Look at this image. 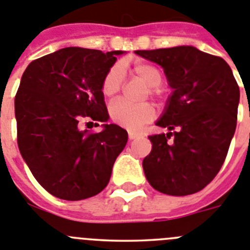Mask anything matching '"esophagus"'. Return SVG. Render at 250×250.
Returning a JSON list of instances; mask_svg holds the SVG:
<instances>
[{"label":"esophagus","instance_id":"1","mask_svg":"<svg viewBox=\"0 0 250 250\" xmlns=\"http://www.w3.org/2000/svg\"><path fill=\"white\" fill-rule=\"evenodd\" d=\"M128 137H129L130 141H133V139H136V138H138V137H141V134L137 133V132H132V130H129V132H128Z\"/></svg>","mask_w":250,"mask_h":250}]
</instances>
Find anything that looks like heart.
<instances>
[{
    "label": "heart",
    "mask_w": 250,
    "mask_h": 250,
    "mask_svg": "<svg viewBox=\"0 0 250 250\" xmlns=\"http://www.w3.org/2000/svg\"><path fill=\"white\" fill-rule=\"evenodd\" d=\"M133 71L139 78L148 84V92L152 97L161 94L159 84L162 83V73L156 66L146 62L134 64ZM125 67L122 63H116L105 72L101 83V91L105 98H114L120 93L125 82ZM109 116L116 125L130 130H137L149 123L156 117V109L150 103H130L120 100L112 103L109 107Z\"/></svg>",
    "instance_id": "b5f03b06"
}]
</instances>
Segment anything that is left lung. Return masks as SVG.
<instances>
[{
	"instance_id": "8db88e82",
	"label": "left lung",
	"mask_w": 250,
	"mask_h": 250,
	"mask_svg": "<svg viewBox=\"0 0 250 250\" xmlns=\"http://www.w3.org/2000/svg\"><path fill=\"white\" fill-rule=\"evenodd\" d=\"M136 53L159 64L173 88L156 123L169 132L148 137L146 178L164 194L199 192L218 174L234 136L239 87L233 72L223 58L192 46Z\"/></svg>"
}]
</instances>
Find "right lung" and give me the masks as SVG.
<instances>
[{
    "mask_svg": "<svg viewBox=\"0 0 250 250\" xmlns=\"http://www.w3.org/2000/svg\"><path fill=\"white\" fill-rule=\"evenodd\" d=\"M122 53L67 47L32 61L22 75L15 97L20 152L38 183L60 199L102 192L127 145L120 125H103L98 133L80 127L82 118L96 125L108 121L101 83Z\"/></svg>",
    "mask_w": 250,
    "mask_h": 250,
    "instance_id": "add662e5",
    "label": "right lung"
}]
</instances>
